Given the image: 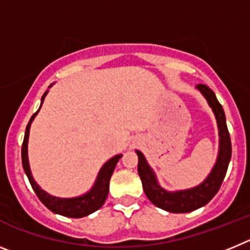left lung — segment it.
<instances>
[{"instance_id":"8db88e82","label":"left lung","mask_w":250,"mask_h":250,"mask_svg":"<svg viewBox=\"0 0 250 250\" xmlns=\"http://www.w3.org/2000/svg\"><path fill=\"white\" fill-rule=\"evenodd\" d=\"M196 90H199L200 94L205 98L209 106L215 115L218 130H219V152L216 158L215 164L205 178L203 183L196 187L184 190L167 191L164 188H161L156 179L154 170L147 164L144 154L136 150L138 154V173L143 183V189L146 194L147 199L156 205L160 209L170 211V213H189L195 209L204 207L214 198L220 185L225 178L227 170H228L229 161L231 158V143L229 136L225 114L223 106L220 105L213 90H210L207 85H196Z\"/></svg>"}]
</instances>
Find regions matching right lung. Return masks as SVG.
<instances>
[{
  "label": "right lung",
  "mask_w": 250,
  "mask_h": 250,
  "mask_svg": "<svg viewBox=\"0 0 250 250\" xmlns=\"http://www.w3.org/2000/svg\"><path fill=\"white\" fill-rule=\"evenodd\" d=\"M51 86H52V83L48 86V89H50ZM47 92L48 90H46L45 94H43L42 98H41V105H40L39 110L32 115V118L30 119L27 126H26L25 138H23V144H22L21 150L22 167H23L26 175H27L28 180H30L31 187H32L34 191L36 193V195L39 196V199L42 202V204L45 205L47 209H50L51 211H54L55 214L68 216V218H83V216H87L91 213H94V211L98 210V209H100L104 205V203H105L106 198H107V194H109L110 179H111V175L112 173H114L115 167L118 164L119 159H121L123 155L119 154V155L112 156L111 159H109V160L106 161L105 164L103 165V167L100 169V171H99L98 176H96V180H95L91 189H90L87 193L83 194V195L75 196V198H57V196L51 195V194L42 190L41 187L35 182L32 173H31L30 163H28L27 146L31 124L34 121L35 116L39 114Z\"/></svg>",
  "instance_id": "right-lung-1"
}]
</instances>
